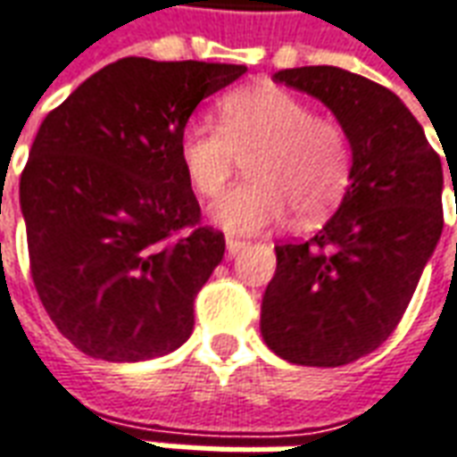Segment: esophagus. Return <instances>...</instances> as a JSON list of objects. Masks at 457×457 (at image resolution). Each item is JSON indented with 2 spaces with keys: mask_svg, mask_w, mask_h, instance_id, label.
<instances>
[{
  "mask_svg": "<svg viewBox=\"0 0 457 457\" xmlns=\"http://www.w3.org/2000/svg\"><path fill=\"white\" fill-rule=\"evenodd\" d=\"M225 245H228V253L235 254V253H240V250L245 247V245H247V242L240 240V237H235V235H228V237H225Z\"/></svg>",
  "mask_w": 457,
  "mask_h": 457,
  "instance_id": "1",
  "label": "esophagus"
}]
</instances>
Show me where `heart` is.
<instances>
[{"label":"heart","instance_id":"b5f03b06","mask_svg":"<svg viewBox=\"0 0 457 457\" xmlns=\"http://www.w3.org/2000/svg\"><path fill=\"white\" fill-rule=\"evenodd\" d=\"M179 164L200 197L229 182L237 157L250 179L212 204L229 232H257L295 210L297 220L328 217L353 182V142L345 124L315 114L310 102L275 85L245 87L220 99V124L189 120L177 139Z\"/></svg>","mask_w":457,"mask_h":457}]
</instances>
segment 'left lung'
<instances>
[{"instance_id": "obj_1", "label": "left lung", "mask_w": 457, "mask_h": 457, "mask_svg": "<svg viewBox=\"0 0 457 457\" xmlns=\"http://www.w3.org/2000/svg\"><path fill=\"white\" fill-rule=\"evenodd\" d=\"M275 82L333 110L355 164L328 225L310 240L275 245L260 333L282 360L337 368L378 350L398 328L443 232V164L411 110L368 77L297 67Z\"/></svg>"}]
</instances>
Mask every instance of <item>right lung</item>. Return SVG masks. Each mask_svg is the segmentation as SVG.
Masks as SVG:
<instances>
[{
  "instance_id": "add662e5",
  "label": "right lung",
  "mask_w": 457,
  "mask_h": 457,
  "mask_svg": "<svg viewBox=\"0 0 457 457\" xmlns=\"http://www.w3.org/2000/svg\"><path fill=\"white\" fill-rule=\"evenodd\" d=\"M242 64L124 57L49 112L20 177L34 287L77 350L110 362L167 355L225 254L203 225L177 139Z\"/></svg>"
}]
</instances>
